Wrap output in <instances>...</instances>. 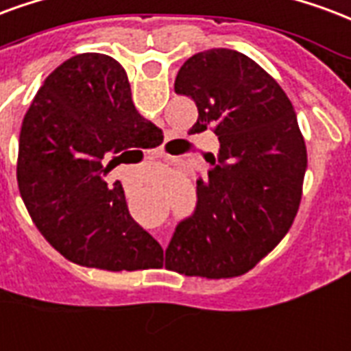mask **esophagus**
Returning a JSON list of instances; mask_svg holds the SVG:
<instances>
[{"mask_svg":"<svg viewBox=\"0 0 351 351\" xmlns=\"http://www.w3.org/2000/svg\"><path fill=\"white\" fill-rule=\"evenodd\" d=\"M158 240L162 241V245H165V243H167V240H169L167 232H163V230H158Z\"/></svg>","mask_w":351,"mask_h":351,"instance_id":"1","label":"esophagus"}]
</instances>
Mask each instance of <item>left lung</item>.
<instances>
[{"label":"left lung","mask_w":351,"mask_h":351,"mask_svg":"<svg viewBox=\"0 0 351 351\" xmlns=\"http://www.w3.org/2000/svg\"><path fill=\"white\" fill-rule=\"evenodd\" d=\"M176 95L197 104L189 134L214 130L219 152L197 180L193 215L176 225L165 268L208 279L249 271L282 240L301 201L307 149L292 102L266 70L236 50L191 56Z\"/></svg>","instance_id":"1"}]
</instances>
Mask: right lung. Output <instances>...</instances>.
I'll return each mask as SVG.
<instances>
[{"label": "right lung", "mask_w": 351, "mask_h": 351, "mask_svg": "<svg viewBox=\"0 0 351 351\" xmlns=\"http://www.w3.org/2000/svg\"><path fill=\"white\" fill-rule=\"evenodd\" d=\"M158 132L113 57L80 53L44 80L23 117L16 178L33 223L66 261L108 271L162 266V245L132 219L121 182L104 180L121 152L154 149Z\"/></svg>", "instance_id": "right-lung-1"}]
</instances>
